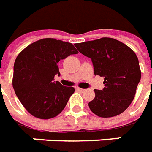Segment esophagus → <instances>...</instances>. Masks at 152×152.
<instances>
[{
    "mask_svg": "<svg viewBox=\"0 0 152 152\" xmlns=\"http://www.w3.org/2000/svg\"><path fill=\"white\" fill-rule=\"evenodd\" d=\"M76 90H77V91H79V92H84V91H85V90H84V89L79 88V87H77V88H76Z\"/></svg>",
    "mask_w": 152,
    "mask_h": 152,
    "instance_id": "obj_1",
    "label": "esophagus"
}]
</instances>
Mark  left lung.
I'll use <instances>...</instances> for the list:
<instances>
[{
  "label": "left lung",
  "instance_id": "left-lung-1",
  "mask_svg": "<svg viewBox=\"0 0 152 152\" xmlns=\"http://www.w3.org/2000/svg\"><path fill=\"white\" fill-rule=\"evenodd\" d=\"M83 55L91 58L94 75L104 77L102 91L94 89L89 102L91 111L102 118L123 113L134 98L141 78L139 60L133 50L110 37L75 44Z\"/></svg>",
  "mask_w": 152,
  "mask_h": 152
}]
</instances>
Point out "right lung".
Segmentation results:
<instances>
[{
    "label": "right lung",
    "instance_id": "add662e5",
    "mask_svg": "<svg viewBox=\"0 0 152 152\" xmlns=\"http://www.w3.org/2000/svg\"><path fill=\"white\" fill-rule=\"evenodd\" d=\"M77 53L69 42L44 38L18 54L13 66L12 86L21 104L33 116L48 119L65 108L75 88L54 81V76L60 75L59 61Z\"/></svg>",
    "mask_w": 152,
    "mask_h": 152
}]
</instances>
